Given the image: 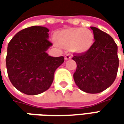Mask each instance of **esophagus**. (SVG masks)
<instances>
[{
    "mask_svg": "<svg viewBox=\"0 0 124 124\" xmlns=\"http://www.w3.org/2000/svg\"><path fill=\"white\" fill-rule=\"evenodd\" d=\"M71 58H72V56H71L70 54H67L65 56V60L70 59Z\"/></svg>",
    "mask_w": 124,
    "mask_h": 124,
    "instance_id": "34e87169",
    "label": "esophagus"
}]
</instances>
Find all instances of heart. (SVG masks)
Returning <instances> with one entry per match:
<instances>
[{"instance_id":"obj_1","label":"heart","mask_w":124,"mask_h":124,"mask_svg":"<svg viewBox=\"0 0 124 124\" xmlns=\"http://www.w3.org/2000/svg\"><path fill=\"white\" fill-rule=\"evenodd\" d=\"M55 39L58 44L70 47L72 52L77 53L88 52L94 43L93 32L84 28H71L62 30L56 34Z\"/></svg>"}]
</instances>
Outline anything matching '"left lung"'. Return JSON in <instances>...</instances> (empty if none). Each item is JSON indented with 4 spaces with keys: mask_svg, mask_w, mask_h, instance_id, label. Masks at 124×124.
<instances>
[{
    "mask_svg": "<svg viewBox=\"0 0 124 124\" xmlns=\"http://www.w3.org/2000/svg\"><path fill=\"white\" fill-rule=\"evenodd\" d=\"M94 42L88 52L74 55L77 63L73 74L80 90L96 94L106 90L116 79L119 67L117 45L111 36L95 27H90Z\"/></svg>",
    "mask_w": 124,
    "mask_h": 124,
    "instance_id": "1",
    "label": "left lung"
}]
</instances>
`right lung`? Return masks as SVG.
Returning a JSON list of instances; mask_svg holds the SVG:
<instances>
[{
	"label": "right lung",
	"instance_id": "add662e5",
	"mask_svg": "<svg viewBox=\"0 0 124 124\" xmlns=\"http://www.w3.org/2000/svg\"><path fill=\"white\" fill-rule=\"evenodd\" d=\"M49 30L31 26L18 31L7 46L6 66L12 85L20 92L36 95L48 90L56 70L64 57H52L46 51L52 45Z\"/></svg>",
	"mask_w": 124,
	"mask_h": 124
}]
</instances>
